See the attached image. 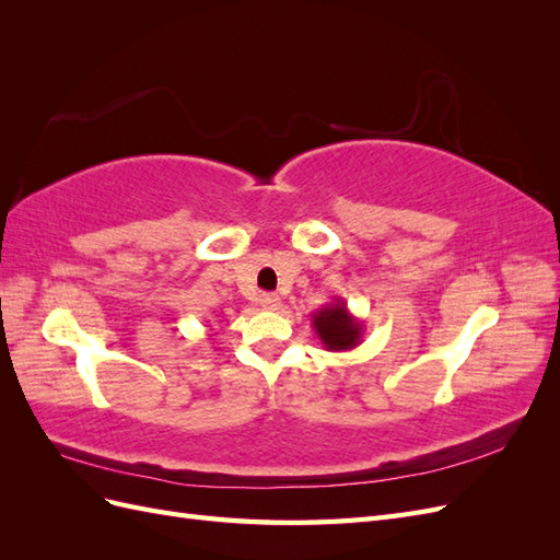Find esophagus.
Returning <instances> with one entry per match:
<instances>
[{
	"label": "esophagus",
	"instance_id": "1",
	"mask_svg": "<svg viewBox=\"0 0 560 560\" xmlns=\"http://www.w3.org/2000/svg\"><path fill=\"white\" fill-rule=\"evenodd\" d=\"M259 303H261V308H266V311H278L280 296L278 294H261Z\"/></svg>",
	"mask_w": 560,
	"mask_h": 560
}]
</instances>
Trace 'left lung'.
<instances>
[{"label": "left lung", "mask_w": 560, "mask_h": 560, "mask_svg": "<svg viewBox=\"0 0 560 560\" xmlns=\"http://www.w3.org/2000/svg\"><path fill=\"white\" fill-rule=\"evenodd\" d=\"M311 325L322 346L331 352H346L358 348L364 336V322L354 317L348 311V303L338 296L313 313Z\"/></svg>", "instance_id": "obj_1"}]
</instances>
